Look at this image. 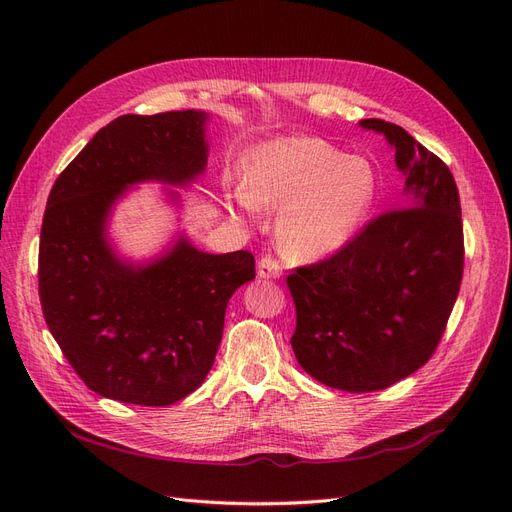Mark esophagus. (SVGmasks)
I'll use <instances>...</instances> for the list:
<instances>
[{"label":"esophagus","mask_w":512,"mask_h":512,"mask_svg":"<svg viewBox=\"0 0 512 512\" xmlns=\"http://www.w3.org/2000/svg\"><path fill=\"white\" fill-rule=\"evenodd\" d=\"M257 276L259 278H280L282 276V265L272 255H263L257 261Z\"/></svg>","instance_id":"34e87169"}]
</instances>
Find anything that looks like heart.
Listing matches in <instances>:
<instances>
[{
    "label": "heart",
    "mask_w": 512,
    "mask_h": 512,
    "mask_svg": "<svg viewBox=\"0 0 512 512\" xmlns=\"http://www.w3.org/2000/svg\"><path fill=\"white\" fill-rule=\"evenodd\" d=\"M379 177L362 157L320 138H282L255 148L242 167L244 207H284L278 217L282 249L299 259L335 253L366 221Z\"/></svg>",
    "instance_id": "obj_1"
}]
</instances>
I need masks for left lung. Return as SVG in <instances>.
Wrapping results in <instances>:
<instances>
[{
  "mask_svg": "<svg viewBox=\"0 0 512 512\" xmlns=\"http://www.w3.org/2000/svg\"><path fill=\"white\" fill-rule=\"evenodd\" d=\"M381 131L406 175V203L370 219L345 247L288 274L297 311L291 345L316 381L353 393L387 389L425 366L464 270L460 196L450 167L410 133Z\"/></svg>",
  "mask_w": 512,
  "mask_h": 512,
  "instance_id": "left-lung-1",
  "label": "left lung"
}]
</instances>
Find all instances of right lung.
<instances>
[{"mask_svg":"<svg viewBox=\"0 0 512 512\" xmlns=\"http://www.w3.org/2000/svg\"><path fill=\"white\" fill-rule=\"evenodd\" d=\"M205 119L171 110L110 121L58 175L43 213V318L79 379L123 404L169 406L201 387L228 301L255 278L249 251L209 255L180 240L157 263L131 268L104 238L129 184H184L205 169Z\"/></svg>","mask_w":512,"mask_h":512,"instance_id":"obj_1","label":"right lung"}]
</instances>
